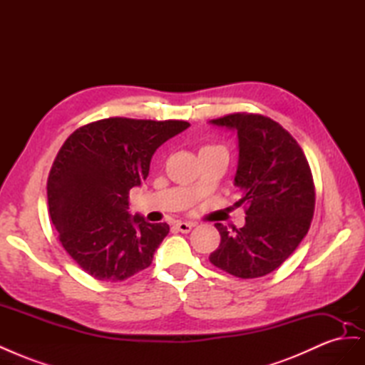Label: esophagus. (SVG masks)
<instances>
[{"mask_svg": "<svg viewBox=\"0 0 365 365\" xmlns=\"http://www.w3.org/2000/svg\"><path fill=\"white\" fill-rule=\"evenodd\" d=\"M193 227H195V224H192V222H181V220H180V222H175V225H173V228L181 231V233H189V231Z\"/></svg>", "mask_w": 365, "mask_h": 365, "instance_id": "34e87169", "label": "esophagus"}]
</instances>
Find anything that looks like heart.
<instances>
[{
  "label": "heart",
  "mask_w": 365,
  "mask_h": 365,
  "mask_svg": "<svg viewBox=\"0 0 365 365\" xmlns=\"http://www.w3.org/2000/svg\"><path fill=\"white\" fill-rule=\"evenodd\" d=\"M210 148H215V146H204L201 150H204V149H210Z\"/></svg>",
  "instance_id": "heart-1"
}]
</instances>
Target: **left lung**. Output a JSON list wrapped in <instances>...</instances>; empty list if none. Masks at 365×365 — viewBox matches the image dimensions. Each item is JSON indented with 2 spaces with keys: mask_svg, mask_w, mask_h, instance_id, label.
Segmentation results:
<instances>
[{
  "mask_svg": "<svg viewBox=\"0 0 365 365\" xmlns=\"http://www.w3.org/2000/svg\"><path fill=\"white\" fill-rule=\"evenodd\" d=\"M237 130L236 207L245 208V225L228 231L215 224L220 244L210 262L239 279L263 277L288 259L311 227L315 185L304 152L277 121L236 113L212 120Z\"/></svg>",
  "mask_w": 365,
  "mask_h": 365,
  "instance_id": "1",
  "label": "left lung"
}]
</instances>
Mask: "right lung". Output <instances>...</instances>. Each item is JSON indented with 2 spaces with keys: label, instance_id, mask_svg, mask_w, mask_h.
<instances>
[{
  "label": "right lung",
  "instance_id": "right-lung-1",
  "mask_svg": "<svg viewBox=\"0 0 365 365\" xmlns=\"http://www.w3.org/2000/svg\"><path fill=\"white\" fill-rule=\"evenodd\" d=\"M190 125L109 117L76 129L53 161L48 210L59 242L91 277L121 282L150 267L169 225L130 217L129 192L155 150Z\"/></svg>",
  "mask_w": 365,
  "mask_h": 365
}]
</instances>
